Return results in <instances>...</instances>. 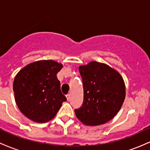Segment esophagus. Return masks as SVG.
<instances>
[{"label": "esophagus", "instance_id": "esophagus-1", "mask_svg": "<svg viewBox=\"0 0 150 150\" xmlns=\"http://www.w3.org/2000/svg\"><path fill=\"white\" fill-rule=\"evenodd\" d=\"M70 94H68L66 95V97H67V99H68V100H69V99H70Z\"/></svg>", "mask_w": 150, "mask_h": 150}]
</instances>
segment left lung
I'll list each match as a JSON object with an SVG mask.
<instances>
[{"label":"left lung","mask_w":150,"mask_h":150,"mask_svg":"<svg viewBox=\"0 0 150 150\" xmlns=\"http://www.w3.org/2000/svg\"><path fill=\"white\" fill-rule=\"evenodd\" d=\"M84 89L83 103L75 108L77 118L85 125H98L111 120L125 97L123 77L116 70L99 62L79 68Z\"/></svg>","instance_id":"8db88e82"}]
</instances>
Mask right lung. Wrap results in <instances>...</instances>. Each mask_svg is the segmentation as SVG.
Here are the masks:
<instances>
[{
    "label": "right lung",
    "instance_id": "1",
    "mask_svg": "<svg viewBox=\"0 0 150 150\" xmlns=\"http://www.w3.org/2000/svg\"><path fill=\"white\" fill-rule=\"evenodd\" d=\"M62 68L57 62L43 60L26 65L17 74L13 83L15 99L26 117L38 123L54 118L67 100L56 75Z\"/></svg>",
    "mask_w": 150,
    "mask_h": 150
}]
</instances>
